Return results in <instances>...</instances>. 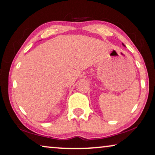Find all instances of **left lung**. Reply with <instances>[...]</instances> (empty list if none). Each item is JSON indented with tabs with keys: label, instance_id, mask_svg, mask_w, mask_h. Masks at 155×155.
Segmentation results:
<instances>
[{
	"label": "left lung",
	"instance_id": "1",
	"mask_svg": "<svg viewBox=\"0 0 155 155\" xmlns=\"http://www.w3.org/2000/svg\"><path fill=\"white\" fill-rule=\"evenodd\" d=\"M123 44V46H125V45H124V44Z\"/></svg>",
	"mask_w": 155,
	"mask_h": 155
}]
</instances>
